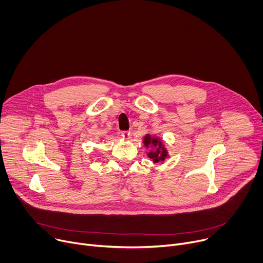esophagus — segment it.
Wrapping results in <instances>:
<instances>
[{
	"label": "esophagus",
	"instance_id": "esophagus-1",
	"mask_svg": "<svg viewBox=\"0 0 263 263\" xmlns=\"http://www.w3.org/2000/svg\"><path fill=\"white\" fill-rule=\"evenodd\" d=\"M130 135H131V133H130L129 131H123V132L121 133V136H122L123 138H125V139H129V138H130Z\"/></svg>",
	"mask_w": 263,
	"mask_h": 263
}]
</instances>
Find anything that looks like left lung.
Returning a JSON list of instances; mask_svg holds the SVG:
<instances>
[{
	"mask_svg": "<svg viewBox=\"0 0 263 263\" xmlns=\"http://www.w3.org/2000/svg\"><path fill=\"white\" fill-rule=\"evenodd\" d=\"M143 144L145 147H148V146L155 147L153 151H149L147 153V157L151 158L154 163L163 162L165 160V158L168 156V153L162 143V140L159 139L158 137H154V136H151L147 134L144 136Z\"/></svg>",
	"mask_w": 263,
	"mask_h": 263,
	"instance_id": "8db88e82",
	"label": "left lung"
}]
</instances>
